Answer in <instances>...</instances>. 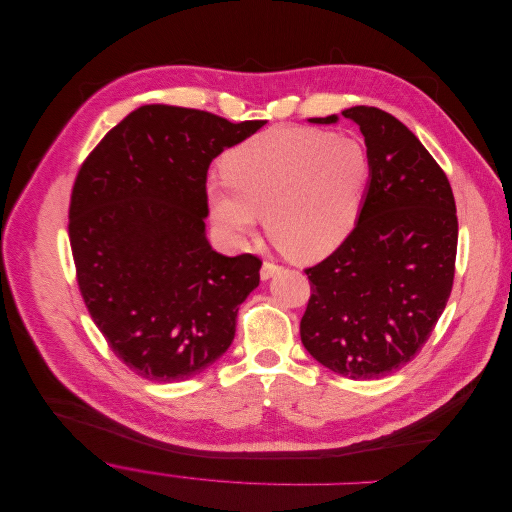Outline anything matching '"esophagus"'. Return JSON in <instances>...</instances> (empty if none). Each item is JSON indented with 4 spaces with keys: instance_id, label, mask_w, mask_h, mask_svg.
<instances>
[{
    "instance_id": "1",
    "label": "esophagus",
    "mask_w": 512,
    "mask_h": 512,
    "mask_svg": "<svg viewBox=\"0 0 512 512\" xmlns=\"http://www.w3.org/2000/svg\"><path fill=\"white\" fill-rule=\"evenodd\" d=\"M280 270H282V266H278V264H274V262H264L262 268H260V278H262V280H268V278H272L274 274H278Z\"/></svg>"
}]
</instances>
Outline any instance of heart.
I'll list each match as a JSON object with an SVG mask.
<instances>
[{"instance_id": "heart-1", "label": "heart", "mask_w": 512, "mask_h": 512, "mask_svg": "<svg viewBox=\"0 0 512 512\" xmlns=\"http://www.w3.org/2000/svg\"><path fill=\"white\" fill-rule=\"evenodd\" d=\"M222 175L208 185V201L226 236L244 242L262 218L266 236L282 254L317 262L353 232L371 179V157L353 137L280 127L230 149Z\"/></svg>"}]
</instances>
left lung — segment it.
<instances>
[{
  "label": "left lung",
  "mask_w": 512,
  "mask_h": 512,
  "mask_svg": "<svg viewBox=\"0 0 512 512\" xmlns=\"http://www.w3.org/2000/svg\"><path fill=\"white\" fill-rule=\"evenodd\" d=\"M341 115L365 137L371 179L353 232L304 270L311 298L300 341L343 377L381 379L416 357L446 309L458 246L456 201L442 167L401 121L375 107Z\"/></svg>",
  "instance_id": "8db88e82"
}]
</instances>
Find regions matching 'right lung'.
<instances>
[{
  "label": "right lung",
  "mask_w": 512,
  "mask_h": 512,
  "mask_svg": "<svg viewBox=\"0 0 512 512\" xmlns=\"http://www.w3.org/2000/svg\"><path fill=\"white\" fill-rule=\"evenodd\" d=\"M264 123L145 105L76 175L68 236L80 294L113 353L145 379H189L234 341L262 260L212 250L206 181L210 163Z\"/></svg>",
  "instance_id": "right-lung-1"
}]
</instances>
